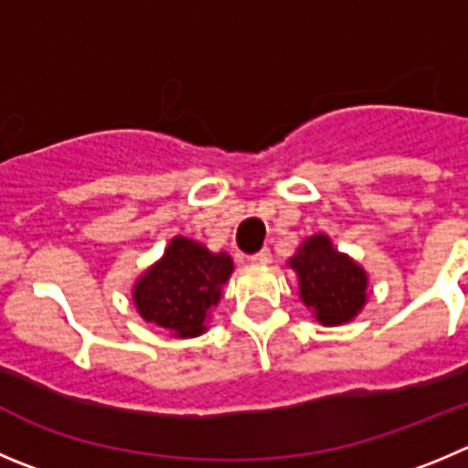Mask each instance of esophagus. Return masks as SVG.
Wrapping results in <instances>:
<instances>
[{
    "label": "esophagus",
    "mask_w": 468,
    "mask_h": 468,
    "mask_svg": "<svg viewBox=\"0 0 468 468\" xmlns=\"http://www.w3.org/2000/svg\"><path fill=\"white\" fill-rule=\"evenodd\" d=\"M249 261L256 265H268L270 261H272V254H270V249H261V251H256V254L249 256Z\"/></svg>",
    "instance_id": "1"
}]
</instances>
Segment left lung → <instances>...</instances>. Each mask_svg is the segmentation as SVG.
Returning a JSON list of instances; mask_svg holds the SVG:
<instances>
[{"instance_id": "obj_1", "label": "left lung", "mask_w": 468, "mask_h": 468, "mask_svg": "<svg viewBox=\"0 0 468 468\" xmlns=\"http://www.w3.org/2000/svg\"><path fill=\"white\" fill-rule=\"evenodd\" d=\"M300 277V295L323 325H342L362 309L367 274L348 256L339 254L325 235H314L291 259Z\"/></svg>"}]
</instances>
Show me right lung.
<instances>
[{
  "label": "right lung",
  "instance_id": "obj_1",
  "mask_svg": "<svg viewBox=\"0 0 468 468\" xmlns=\"http://www.w3.org/2000/svg\"><path fill=\"white\" fill-rule=\"evenodd\" d=\"M230 272V256L209 254L194 239L175 238L164 259L135 283L133 303L145 321L175 337H196L205 330V314L219 303Z\"/></svg>",
  "mask_w": 468,
  "mask_h": 468
}]
</instances>
